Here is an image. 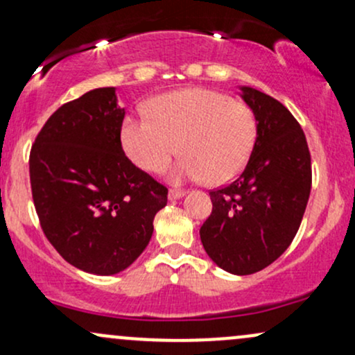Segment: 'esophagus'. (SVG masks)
I'll return each instance as SVG.
<instances>
[{"label": "esophagus", "instance_id": "obj_1", "mask_svg": "<svg viewBox=\"0 0 355 355\" xmlns=\"http://www.w3.org/2000/svg\"><path fill=\"white\" fill-rule=\"evenodd\" d=\"M185 193H187L185 190L170 189V190H168V198H170V200H178V198H182Z\"/></svg>", "mask_w": 355, "mask_h": 355}]
</instances>
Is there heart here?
<instances>
[{"label":"heart","mask_w":355,"mask_h":355,"mask_svg":"<svg viewBox=\"0 0 355 355\" xmlns=\"http://www.w3.org/2000/svg\"><path fill=\"white\" fill-rule=\"evenodd\" d=\"M148 115H128L121 123V145L130 160L148 173L182 160L170 180L214 185L234 180L250 160L257 141V120L250 107L225 93L187 88L157 96Z\"/></svg>","instance_id":"1"}]
</instances>
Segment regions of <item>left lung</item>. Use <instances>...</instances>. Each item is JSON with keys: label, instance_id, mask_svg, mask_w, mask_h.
Instances as JSON below:
<instances>
[{"label": "left lung", "instance_id": "left-lung-1", "mask_svg": "<svg viewBox=\"0 0 355 355\" xmlns=\"http://www.w3.org/2000/svg\"><path fill=\"white\" fill-rule=\"evenodd\" d=\"M254 112L257 141L235 182L210 191L200 227L203 248L220 268L248 275L270 266L294 240L312 185L311 153L299 121L266 93L240 87Z\"/></svg>", "mask_w": 355, "mask_h": 355}]
</instances>
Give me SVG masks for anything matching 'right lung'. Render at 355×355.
Wrapping results in <instances>:
<instances>
[{"mask_svg": "<svg viewBox=\"0 0 355 355\" xmlns=\"http://www.w3.org/2000/svg\"><path fill=\"white\" fill-rule=\"evenodd\" d=\"M125 108L116 88H96L48 118L30 153V180L42 229L80 270L115 275L148 245L168 190L121 148Z\"/></svg>", "mask_w": 355, "mask_h": 355, "instance_id": "obj_1", "label": "right lung"}]
</instances>
